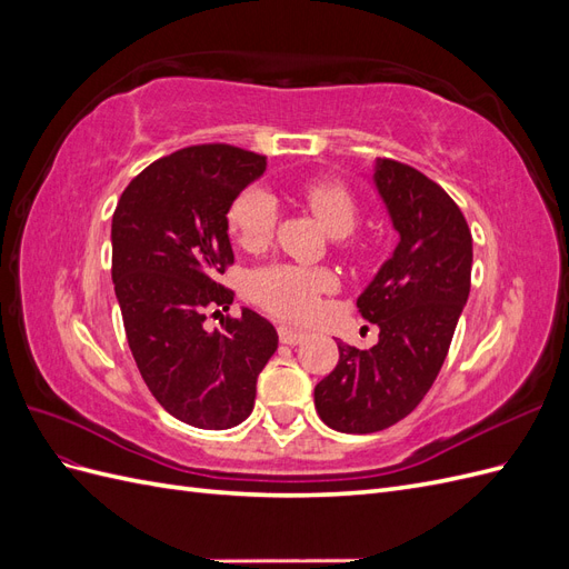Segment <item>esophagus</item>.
<instances>
[{"instance_id":"1","label":"esophagus","mask_w":569,"mask_h":569,"mask_svg":"<svg viewBox=\"0 0 569 569\" xmlns=\"http://www.w3.org/2000/svg\"><path fill=\"white\" fill-rule=\"evenodd\" d=\"M278 335H280V341L289 343V347H295V343H301L306 339V332L297 330V327H291V325H280Z\"/></svg>"}]
</instances>
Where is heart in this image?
Returning a JSON list of instances; mask_svg holds the SVG:
<instances>
[{
    "mask_svg": "<svg viewBox=\"0 0 569 569\" xmlns=\"http://www.w3.org/2000/svg\"><path fill=\"white\" fill-rule=\"evenodd\" d=\"M301 197L308 209L322 222L330 234H341V247L356 249L351 230L358 220V201L337 180L320 178L301 187ZM278 206L263 189H247L228 209V230L234 242L247 249H263L274 230ZM335 287V278L325 268H308L297 263H270L251 272L249 297L272 316L303 322L318 311L320 297Z\"/></svg>",
    "mask_w": 569,
    "mask_h": 569,
    "instance_id": "1",
    "label": "heart"
}]
</instances>
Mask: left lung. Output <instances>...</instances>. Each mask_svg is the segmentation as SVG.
Instances as JSON below:
<instances>
[{
	"label": "left lung",
	"mask_w": 569,
	"mask_h": 569,
	"mask_svg": "<svg viewBox=\"0 0 569 569\" xmlns=\"http://www.w3.org/2000/svg\"><path fill=\"white\" fill-rule=\"evenodd\" d=\"M375 184L399 244L356 303L380 341L368 351L339 341L337 368L316 385L320 420L347 435L380 432L418 408L470 295L472 234L458 203L401 161L377 159Z\"/></svg>",
	"instance_id": "1"
}]
</instances>
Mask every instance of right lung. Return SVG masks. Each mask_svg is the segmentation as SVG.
Listing matches in <instances>:
<instances>
[{
  "instance_id": "1",
  "label": "right lung",
  "mask_w": 569,
  "mask_h": 569,
  "mask_svg": "<svg viewBox=\"0 0 569 569\" xmlns=\"http://www.w3.org/2000/svg\"><path fill=\"white\" fill-rule=\"evenodd\" d=\"M263 170L266 157L232 144L184 147L132 178L113 211L111 278L132 358L153 399L199 429L251 416L278 349L266 318L222 316L234 291L218 282L234 263L228 209ZM211 315L220 333L204 330Z\"/></svg>"
}]
</instances>
